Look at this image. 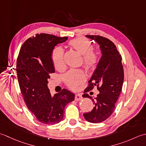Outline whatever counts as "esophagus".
<instances>
[{
    "label": "esophagus",
    "mask_w": 146,
    "mask_h": 146,
    "mask_svg": "<svg viewBox=\"0 0 146 146\" xmlns=\"http://www.w3.org/2000/svg\"><path fill=\"white\" fill-rule=\"evenodd\" d=\"M82 99V96L80 94H76L75 95V100L76 101H79Z\"/></svg>",
    "instance_id": "34e87169"
}]
</instances>
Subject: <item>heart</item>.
<instances>
[{
	"mask_svg": "<svg viewBox=\"0 0 146 146\" xmlns=\"http://www.w3.org/2000/svg\"><path fill=\"white\" fill-rule=\"evenodd\" d=\"M69 45L77 52L83 55L84 66L89 71L94 70L99 61L98 54L93 51V45L86 38L80 37L70 40ZM53 65L56 70H62L65 66L64 52L61 47L58 46L53 50L52 54ZM65 84L72 90H76L79 85L83 84L86 79L85 74L81 70H72L64 77Z\"/></svg>",
	"mask_w": 146,
	"mask_h": 146,
	"instance_id": "obj_1",
	"label": "heart"
}]
</instances>
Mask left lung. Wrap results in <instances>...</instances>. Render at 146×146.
Listing matches in <instances>:
<instances>
[{
    "label": "left lung",
    "mask_w": 146,
    "mask_h": 146,
    "mask_svg": "<svg viewBox=\"0 0 146 146\" xmlns=\"http://www.w3.org/2000/svg\"><path fill=\"white\" fill-rule=\"evenodd\" d=\"M86 36L99 44L102 56L82 95L93 100L95 106L91 111L84 113L83 116L89 122L100 123L110 117L120 94L124 79L122 58L115 44L108 38L98 35ZM95 85L100 93L94 100L86 93Z\"/></svg>",
    "instance_id": "1"
}]
</instances>
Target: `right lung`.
Wrapping results in <instances>:
<instances>
[{
	"instance_id": "right-lung-1",
	"label": "right lung",
	"mask_w": 146,
	"mask_h": 146,
	"mask_svg": "<svg viewBox=\"0 0 146 146\" xmlns=\"http://www.w3.org/2000/svg\"><path fill=\"white\" fill-rule=\"evenodd\" d=\"M67 39L46 33L36 34L23 43L17 59V76L24 100L37 120L44 124L60 122L65 106L75 97L65 89L52 96L47 86L50 74L55 72L53 50Z\"/></svg>"
}]
</instances>
